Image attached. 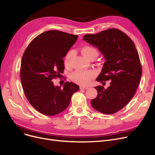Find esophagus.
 I'll return each mask as SVG.
<instances>
[{"mask_svg": "<svg viewBox=\"0 0 155 155\" xmlns=\"http://www.w3.org/2000/svg\"><path fill=\"white\" fill-rule=\"evenodd\" d=\"M80 89H87V88H88V87H84V86H81V87H80Z\"/></svg>", "mask_w": 155, "mask_h": 155, "instance_id": "34e87169", "label": "esophagus"}]
</instances>
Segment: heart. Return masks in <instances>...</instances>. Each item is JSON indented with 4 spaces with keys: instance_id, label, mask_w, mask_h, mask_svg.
I'll return each mask as SVG.
<instances>
[{
    "instance_id": "heart-1",
    "label": "heart",
    "mask_w": 155,
    "mask_h": 155,
    "mask_svg": "<svg viewBox=\"0 0 155 155\" xmlns=\"http://www.w3.org/2000/svg\"><path fill=\"white\" fill-rule=\"evenodd\" d=\"M82 53L85 57L88 59L90 57L95 56L96 57L99 54V51L96 48L90 46H85L82 48ZM73 51H69L64 57V64L66 67H69L71 57L73 56ZM96 73L93 70H80L75 71L71 73V78L75 82L85 85H87L90 81L95 76Z\"/></svg>"
}]
</instances>
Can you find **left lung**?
<instances>
[{
    "label": "left lung",
    "instance_id": "1",
    "mask_svg": "<svg viewBox=\"0 0 155 155\" xmlns=\"http://www.w3.org/2000/svg\"><path fill=\"white\" fill-rule=\"evenodd\" d=\"M83 39L98 48L105 60L96 80L102 83L110 81L106 89L101 85L95 87L98 94L91 105L101 113L112 114L129 102L139 85L142 68L138 52L132 39L118 29L87 34Z\"/></svg>",
    "mask_w": 155,
    "mask_h": 155
}]
</instances>
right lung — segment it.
I'll return each instance as SVG.
<instances>
[{"label": "right lung", "mask_w": 155, "mask_h": 155, "mask_svg": "<svg viewBox=\"0 0 155 155\" xmlns=\"http://www.w3.org/2000/svg\"><path fill=\"white\" fill-rule=\"evenodd\" d=\"M60 31H45L36 36L24 51L21 65V80L26 98L36 110L54 116L68 106L77 84L67 82L54 86L52 80L63 73L64 58L78 38Z\"/></svg>", "instance_id": "1"}]
</instances>
